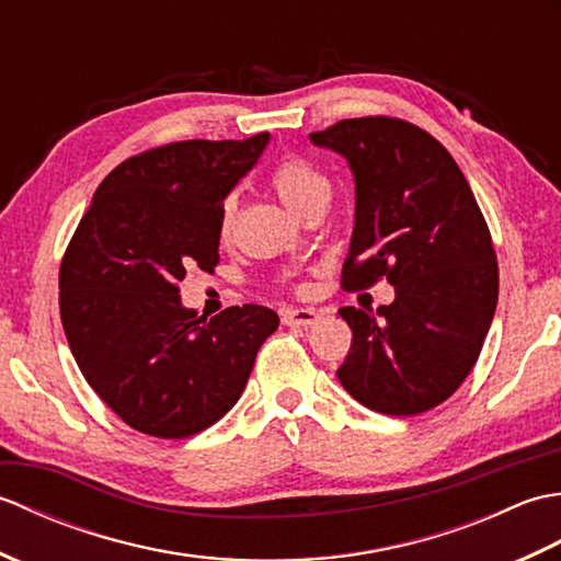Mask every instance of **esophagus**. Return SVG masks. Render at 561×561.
<instances>
[{
  "mask_svg": "<svg viewBox=\"0 0 561 561\" xmlns=\"http://www.w3.org/2000/svg\"><path fill=\"white\" fill-rule=\"evenodd\" d=\"M320 320V313L313 308H287L282 311V323L284 325H316Z\"/></svg>",
  "mask_w": 561,
  "mask_h": 561,
  "instance_id": "34e87169",
  "label": "esophagus"
}]
</instances>
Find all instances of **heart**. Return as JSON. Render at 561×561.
Listing matches in <instances>:
<instances>
[{"label":"heart","instance_id":"1","mask_svg":"<svg viewBox=\"0 0 561 561\" xmlns=\"http://www.w3.org/2000/svg\"><path fill=\"white\" fill-rule=\"evenodd\" d=\"M270 187L291 211L301 214L311 202L330 195L328 178L311 161L301 157H284L270 171ZM236 221V197H224L219 207V238L229 241Z\"/></svg>","mask_w":561,"mask_h":561}]
</instances>
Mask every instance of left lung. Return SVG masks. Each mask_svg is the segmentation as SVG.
Masks as SVG:
<instances>
[{
    "instance_id": "left-lung-1",
    "label": "left lung",
    "mask_w": 561,
    "mask_h": 561,
    "mask_svg": "<svg viewBox=\"0 0 561 561\" xmlns=\"http://www.w3.org/2000/svg\"><path fill=\"white\" fill-rule=\"evenodd\" d=\"M311 141L350 161L356 217L342 289L388 279L396 301L376 313L347 306L352 347L340 383L390 416L446 402L472 371L499 299L492 233L458 163L400 117L340 121Z\"/></svg>"
}]
</instances>
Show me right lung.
Instances as JSON below:
<instances>
[{"mask_svg": "<svg viewBox=\"0 0 561 561\" xmlns=\"http://www.w3.org/2000/svg\"><path fill=\"white\" fill-rule=\"evenodd\" d=\"M270 135L153 147L103 178L59 265V316L96 396L141 434L187 438L219 422L279 325L265 306L202 323L181 306L190 267L219 265V207Z\"/></svg>", "mask_w": 561, "mask_h": 561, "instance_id": "add662e5", "label": "right lung"}]
</instances>
